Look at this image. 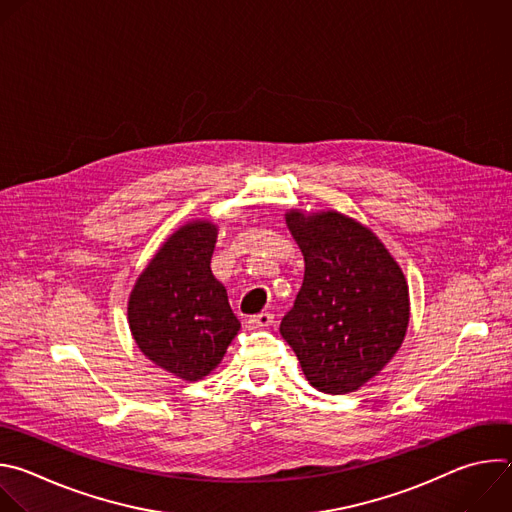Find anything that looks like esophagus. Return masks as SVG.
I'll return each mask as SVG.
<instances>
[{"label":"esophagus","instance_id":"esophagus-1","mask_svg":"<svg viewBox=\"0 0 512 512\" xmlns=\"http://www.w3.org/2000/svg\"><path fill=\"white\" fill-rule=\"evenodd\" d=\"M273 324V314L271 312H261L249 318V326L251 328H267Z\"/></svg>","mask_w":512,"mask_h":512}]
</instances>
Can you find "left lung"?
Segmentation results:
<instances>
[{
  "label": "left lung",
  "mask_w": 512,
  "mask_h": 512,
  "mask_svg": "<svg viewBox=\"0 0 512 512\" xmlns=\"http://www.w3.org/2000/svg\"><path fill=\"white\" fill-rule=\"evenodd\" d=\"M302 249L300 294L279 326L312 387L328 395L360 389L401 348L409 324L405 275L379 237L336 210H289Z\"/></svg>",
  "instance_id": "1"
}]
</instances>
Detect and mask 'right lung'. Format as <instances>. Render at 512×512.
Wrapping results in <instances>:
<instances>
[{
    "label": "right lung",
    "mask_w": 512,
    "mask_h": 512,
    "mask_svg": "<svg viewBox=\"0 0 512 512\" xmlns=\"http://www.w3.org/2000/svg\"><path fill=\"white\" fill-rule=\"evenodd\" d=\"M214 243L208 221L180 227L137 277L127 304L139 350L184 381L216 369L241 328L210 269Z\"/></svg>",
    "instance_id": "1"
}]
</instances>
